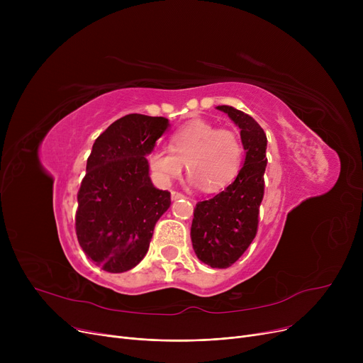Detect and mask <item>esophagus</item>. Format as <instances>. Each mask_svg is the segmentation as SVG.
Wrapping results in <instances>:
<instances>
[{"label": "esophagus", "mask_w": 363, "mask_h": 363, "mask_svg": "<svg viewBox=\"0 0 363 363\" xmlns=\"http://www.w3.org/2000/svg\"><path fill=\"white\" fill-rule=\"evenodd\" d=\"M170 197H172V200L175 201V200H181V199H184L185 196H184L182 193H178V191H172V193H170Z\"/></svg>", "instance_id": "34e87169"}]
</instances>
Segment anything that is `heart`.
Returning <instances> with one entry per match:
<instances>
[{
	"mask_svg": "<svg viewBox=\"0 0 363 363\" xmlns=\"http://www.w3.org/2000/svg\"><path fill=\"white\" fill-rule=\"evenodd\" d=\"M169 146L151 150L147 157L152 177L162 185L179 177L186 163L189 182L218 191L233 184L242 169L244 144L238 133L203 119L178 128Z\"/></svg>",
	"mask_w": 363,
	"mask_h": 363,
	"instance_id": "obj_1",
	"label": "heart"
}]
</instances>
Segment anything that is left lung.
<instances>
[{
  "label": "left lung",
  "mask_w": 363,
  "mask_h": 363,
  "mask_svg": "<svg viewBox=\"0 0 363 363\" xmlns=\"http://www.w3.org/2000/svg\"><path fill=\"white\" fill-rule=\"evenodd\" d=\"M241 129L245 150L237 179L218 196L194 208L191 241L197 257L212 268L225 269L249 249L257 233L259 207L264 191L266 133L249 114L231 106H218Z\"/></svg>",
  "instance_id": "1"
}]
</instances>
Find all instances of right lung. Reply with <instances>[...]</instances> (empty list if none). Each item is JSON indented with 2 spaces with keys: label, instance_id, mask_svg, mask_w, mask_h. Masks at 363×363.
Here are the masks:
<instances>
[{
  "label": "right lung",
  "instance_id": "1",
  "mask_svg": "<svg viewBox=\"0 0 363 363\" xmlns=\"http://www.w3.org/2000/svg\"><path fill=\"white\" fill-rule=\"evenodd\" d=\"M167 126L166 118L126 114L92 145L74 225L84 253L107 272H126L144 259L170 206V193L152 185L147 160Z\"/></svg>",
  "mask_w": 363,
  "mask_h": 363
}]
</instances>
